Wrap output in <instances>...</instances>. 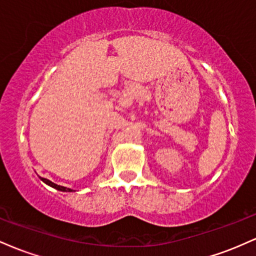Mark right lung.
<instances>
[{"mask_svg": "<svg viewBox=\"0 0 256 256\" xmlns=\"http://www.w3.org/2000/svg\"><path fill=\"white\" fill-rule=\"evenodd\" d=\"M40 179H42V180H43L44 183H46V184L50 185L52 188H55V189H56V190H60V192H73V190H72V189H70V188L61 186V185H58V184L52 183V182H50V180H49V179H46V178H40Z\"/></svg>", "mask_w": 256, "mask_h": 256, "instance_id": "1", "label": "right lung"}]
</instances>
